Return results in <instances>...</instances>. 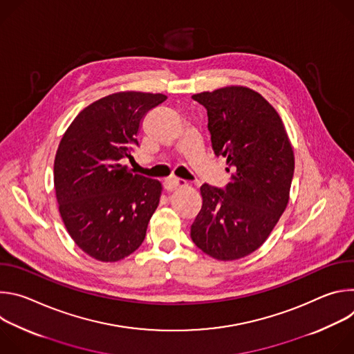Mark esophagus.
Returning <instances> with one entry per match:
<instances>
[{
  "instance_id": "34e87169",
  "label": "esophagus",
  "mask_w": 354,
  "mask_h": 354,
  "mask_svg": "<svg viewBox=\"0 0 354 354\" xmlns=\"http://www.w3.org/2000/svg\"><path fill=\"white\" fill-rule=\"evenodd\" d=\"M187 183L182 179H178V178H169L165 180L164 186H165V190L167 192H174L176 189H180V187H185Z\"/></svg>"
}]
</instances>
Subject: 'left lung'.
<instances>
[{"mask_svg":"<svg viewBox=\"0 0 354 354\" xmlns=\"http://www.w3.org/2000/svg\"><path fill=\"white\" fill-rule=\"evenodd\" d=\"M207 109L214 154L227 160L224 190L201 185L203 206L190 227L197 248L217 261L250 255L284 213L294 151L277 111L257 91L231 85L192 96Z\"/></svg>","mask_w":354,"mask_h":354,"instance_id":"left-lung-1","label":"left lung"}]
</instances>
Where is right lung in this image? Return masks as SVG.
<instances>
[{
	"label": "right lung",
	"instance_id": "add662e5",
	"mask_svg": "<svg viewBox=\"0 0 354 354\" xmlns=\"http://www.w3.org/2000/svg\"><path fill=\"white\" fill-rule=\"evenodd\" d=\"M164 93L124 91L100 97L71 122L55 158V189L63 223L86 255L118 262L142 243L162 193L160 180L133 174L122 158L144 115Z\"/></svg>",
	"mask_w": 354,
	"mask_h": 354
}]
</instances>
